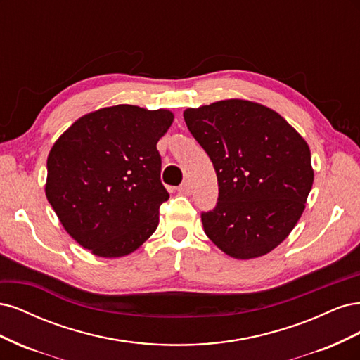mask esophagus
I'll list each match as a JSON object with an SVG mask.
<instances>
[{
	"mask_svg": "<svg viewBox=\"0 0 360 360\" xmlns=\"http://www.w3.org/2000/svg\"><path fill=\"white\" fill-rule=\"evenodd\" d=\"M191 192H192V186H191L189 181H184L183 184H180V186H179V193H181V195H189Z\"/></svg>",
	"mask_w": 360,
	"mask_h": 360,
	"instance_id": "1",
	"label": "esophagus"
}]
</instances>
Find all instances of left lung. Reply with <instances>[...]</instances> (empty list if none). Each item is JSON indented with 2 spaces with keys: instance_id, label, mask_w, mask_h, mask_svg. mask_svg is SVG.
I'll return each instance as SVG.
<instances>
[{
  "instance_id": "obj_1",
  "label": "left lung",
  "mask_w": 360,
  "mask_h": 360,
  "mask_svg": "<svg viewBox=\"0 0 360 360\" xmlns=\"http://www.w3.org/2000/svg\"><path fill=\"white\" fill-rule=\"evenodd\" d=\"M213 162L216 209L201 214L204 233L237 259L263 257L285 240L314 183L311 150L287 120L246 99H225L183 112Z\"/></svg>"
}]
</instances>
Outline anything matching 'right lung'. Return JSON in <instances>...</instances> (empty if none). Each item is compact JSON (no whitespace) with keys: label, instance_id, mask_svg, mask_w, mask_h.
Returning a JSON list of instances; mask_svg holds the SVG:
<instances>
[{"label":"right lung","instance_id":"add662e5","mask_svg":"<svg viewBox=\"0 0 360 360\" xmlns=\"http://www.w3.org/2000/svg\"><path fill=\"white\" fill-rule=\"evenodd\" d=\"M172 122L168 110L114 105L79 117L53 143L46 198L93 255H129L156 231L159 207L169 198L156 144Z\"/></svg>","mask_w":360,"mask_h":360}]
</instances>
